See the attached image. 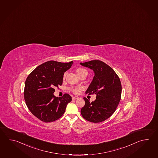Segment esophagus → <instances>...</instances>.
<instances>
[{
  "label": "esophagus",
  "mask_w": 158,
  "mask_h": 158,
  "mask_svg": "<svg viewBox=\"0 0 158 158\" xmlns=\"http://www.w3.org/2000/svg\"><path fill=\"white\" fill-rule=\"evenodd\" d=\"M77 98H79V97L74 96V97H72V99H73V100H77Z\"/></svg>",
  "instance_id": "obj_1"
}]
</instances>
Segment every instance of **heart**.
Here are the masks:
<instances>
[{"label": "heart", "mask_w": 158, "mask_h": 158, "mask_svg": "<svg viewBox=\"0 0 158 158\" xmlns=\"http://www.w3.org/2000/svg\"><path fill=\"white\" fill-rule=\"evenodd\" d=\"M76 72L77 73V75H79V77H81V76L83 75L84 74H88V72L85 69H84L83 68H77V69L76 70ZM67 73H64V74L63 77L65 78L66 76ZM83 88L81 87H71L70 88V90H71L73 93L75 94H79L80 93L81 90H82Z\"/></svg>", "instance_id": "b5f03b06"}]
</instances>
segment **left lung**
Wrapping results in <instances>:
<instances>
[{
    "label": "left lung",
    "mask_w": 158,
    "mask_h": 158,
    "mask_svg": "<svg viewBox=\"0 0 158 158\" xmlns=\"http://www.w3.org/2000/svg\"><path fill=\"white\" fill-rule=\"evenodd\" d=\"M81 65L93 70L94 73L86 94H96V99L90 102L84 97L85 105L81 114L90 122H101L108 119L115 111L121 99L122 84L118 75L105 62L94 60Z\"/></svg>",
    "instance_id": "8db88e82"
}]
</instances>
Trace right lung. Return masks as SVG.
Returning <instances> with one entry per match:
<instances>
[{"instance_id":"1","label":"right lung","mask_w":158,"mask_h":158,"mask_svg":"<svg viewBox=\"0 0 158 158\" xmlns=\"http://www.w3.org/2000/svg\"><path fill=\"white\" fill-rule=\"evenodd\" d=\"M73 61H49L38 66L26 78L24 99L30 112L45 123L52 122L64 114L71 97L68 94L55 96V88L61 85L64 73L71 68Z\"/></svg>"}]
</instances>
